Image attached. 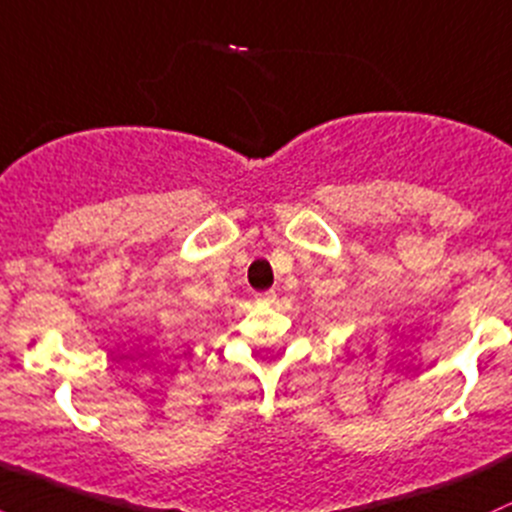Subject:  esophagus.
Returning a JSON list of instances; mask_svg holds the SVG:
<instances>
[{
  "mask_svg": "<svg viewBox=\"0 0 512 512\" xmlns=\"http://www.w3.org/2000/svg\"><path fill=\"white\" fill-rule=\"evenodd\" d=\"M273 300H276V290H266V293L256 295V302H263V305H268V302Z\"/></svg>",
  "mask_w": 512,
  "mask_h": 512,
  "instance_id": "1",
  "label": "esophagus"
}]
</instances>
